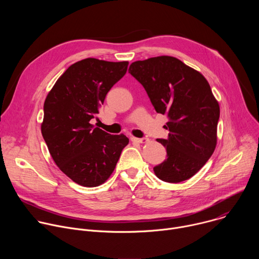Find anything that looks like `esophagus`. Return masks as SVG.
<instances>
[{"mask_svg": "<svg viewBox=\"0 0 259 259\" xmlns=\"http://www.w3.org/2000/svg\"><path fill=\"white\" fill-rule=\"evenodd\" d=\"M131 139H132V141H135V142H138V143H145V142L149 141V138H146V137H143V138H136V137H132Z\"/></svg>", "mask_w": 259, "mask_h": 259, "instance_id": "obj_1", "label": "esophagus"}]
</instances>
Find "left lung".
I'll use <instances>...</instances> for the list:
<instances>
[{"mask_svg": "<svg viewBox=\"0 0 259 259\" xmlns=\"http://www.w3.org/2000/svg\"><path fill=\"white\" fill-rule=\"evenodd\" d=\"M129 72L143 86L156 112L167 115V139H157L167 159L154 167L163 181L194 176L212 156L217 142L219 104L198 70L172 56L132 62Z\"/></svg>", "mask_w": 259, "mask_h": 259, "instance_id": "left-lung-1", "label": "left lung"}]
</instances>
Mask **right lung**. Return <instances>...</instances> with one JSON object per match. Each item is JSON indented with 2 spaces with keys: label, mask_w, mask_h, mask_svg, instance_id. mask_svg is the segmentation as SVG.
Listing matches in <instances>:
<instances>
[{
  "label": "right lung",
  "mask_w": 259,
  "mask_h": 259,
  "mask_svg": "<svg viewBox=\"0 0 259 259\" xmlns=\"http://www.w3.org/2000/svg\"><path fill=\"white\" fill-rule=\"evenodd\" d=\"M128 63L96 58L78 61L46 97L42 135L55 164L80 186L94 188L105 182L129 143L124 134H108L90 124L107 92L124 77Z\"/></svg>",
  "instance_id": "add662e5"
}]
</instances>
